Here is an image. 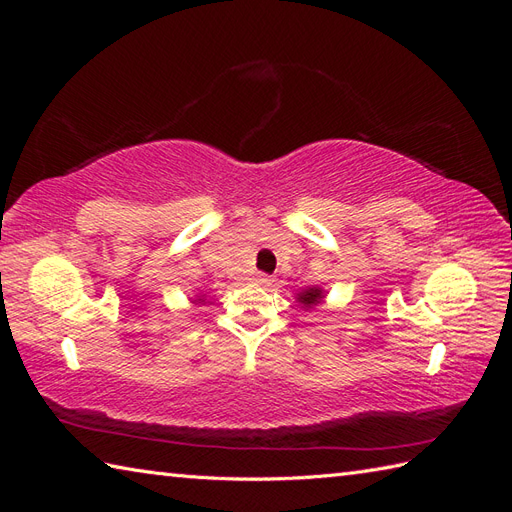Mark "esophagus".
Listing matches in <instances>:
<instances>
[{
	"mask_svg": "<svg viewBox=\"0 0 512 512\" xmlns=\"http://www.w3.org/2000/svg\"><path fill=\"white\" fill-rule=\"evenodd\" d=\"M256 282H258L260 286H273V277L267 275V273H258V275H256Z\"/></svg>",
	"mask_w": 512,
	"mask_h": 512,
	"instance_id": "obj_1",
	"label": "esophagus"
}]
</instances>
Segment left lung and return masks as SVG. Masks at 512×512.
Wrapping results in <instances>:
<instances>
[{
    "instance_id": "1",
    "label": "left lung",
    "mask_w": 512,
    "mask_h": 512,
    "mask_svg": "<svg viewBox=\"0 0 512 512\" xmlns=\"http://www.w3.org/2000/svg\"><path fill=\"white\" fill-rule=\"evenodd\" d=\"M299 301L305 305V307H312L316 303L322 301V290L320 288H309L305 292L299 294Z\"/></svg>"
}]
</instances>
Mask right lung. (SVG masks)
Instances as JSON below:
<instances>
[{
	"instance_id": "right-lung-1",
	"label": "right lung",
	"mask_w": 512,
	"mask_h": 512,
	"mask_svg": "<svg viewBox=\"0 0 512 512\" xmlns=\"http://www.w3.org/2000/svg\"><path fill=\"white\" fill-rule=\"evenodd\" d=\"M198 301H200V299H198Z\"/></svg>"
}]
</instances>
